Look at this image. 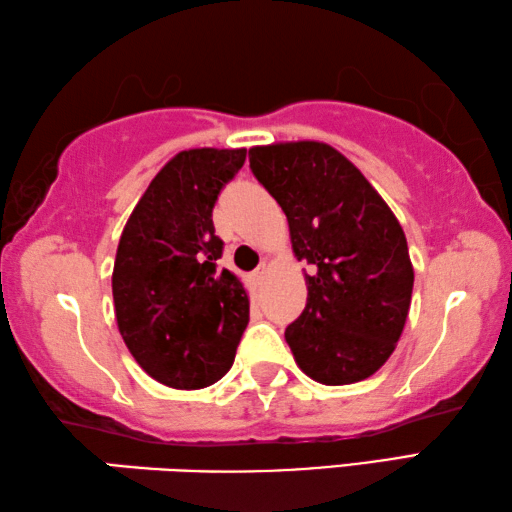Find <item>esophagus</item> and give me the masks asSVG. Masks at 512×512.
Segmentation results:
<instances>
[{"label": "esophagus", "instance_id": "obj_1", "mask_svg": "<svg viewBox=\"0 0 512 512\" xmlns=\"http://www.w3.org/2000/svg\"><path fill=\"white\" fill-rule=\"evenodd\" d=\"M265 274H267V265H265V263H261V265L256 267L254 272H251V281H254V283H261Z\"/></svg>", "mask_w": 512, "mask_h": 512}]
</instances>
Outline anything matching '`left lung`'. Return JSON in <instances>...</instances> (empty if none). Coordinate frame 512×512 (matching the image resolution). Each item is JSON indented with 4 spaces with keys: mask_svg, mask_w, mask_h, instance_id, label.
<instances>
[{
    "mask_svg": "<svg viewBox=\"0 0 512 512\" xmlns=\"http://www.w3.org/2000/svg\"><path fill=\"white\" fill-rule=\"evenodd\" d=\"M249 168L288 215L308 261V303L285 328L299 369L339 387L371 378L396 351L414 290L405 231L342 152L321 141L249 150Z\"/></svg>",
    "mask_w": 512,
    "mask_h": 512,
    "instance_id": "left-lung-1",
    "label": "left lung"
}]
</instances>
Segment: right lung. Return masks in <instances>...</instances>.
<instances>
[{
  "label": "right lung",
  "mask_w": 512,
  "mask_h": 512,
  "mask_svg": "<svg viewBox=\"0 0 512 512\" xmlns=\"http://www.w3.org/2000/svg\"><path fill=\"white\" fill-rule=\"evenodd\" d=\"M247 150H182L152 179L125 222L112 272L119 333L152 380L204 389L231 369L249 297L222 270L213 206Z\"/></svg>",
  "instance_id": "1"
}]
</instances>
